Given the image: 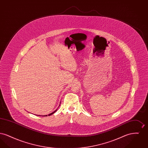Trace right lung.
<instances>
[{
  "mask_svg": "<svg viewBox=\"0 0 148 148\" xmlns=\"http://www.w3.org/2000/svg\"><path fill=\"white\" fill-rule=\"evenodd\" d=\"M58 110V109H56V110H55V111H54V112H53V113H50V114H49V115H48V116H49V115H52V114H54V113H55V112H56V110ZM38 116H39V115H38ZM39 116H40V115H39ZM43 116H48V115H43Z\"/></svg>",
  "mask_w": 148,
  "mask_h": 148,
  "instance_id": "1",
  "label": "right lung"
}]
</instances>
